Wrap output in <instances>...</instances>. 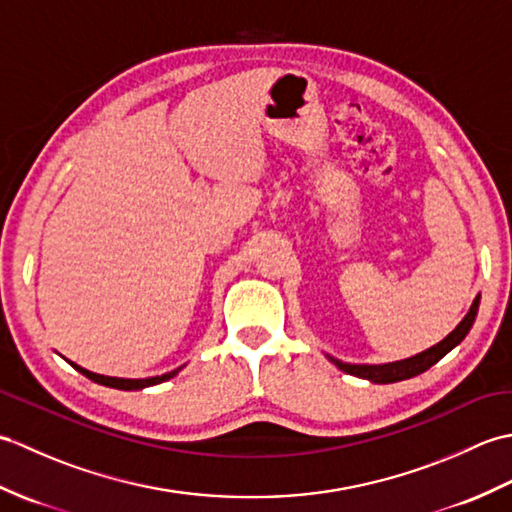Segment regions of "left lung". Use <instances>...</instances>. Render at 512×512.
<instances>
[{
    "label": "left lung",
    "mask_w": 512,
    "mask_h": 512,
    "mask_svg": "<svg viewBox=\"0 0 512 512\" xmlns=\"http://www.w3.org/2000/svg\"><path fill=\"white\" fill-rule=\"evenodd\" d=\"M477 310H480V295L473 299L469 312H466V317L458 325H455V330L451 334L444 336L440 343L429 347V350H424L416 356L402 358V361L380 363V365H365V363L361 365V363H343V361H339V358H334L330 354H325V356H328L330 361L341 369V372L356 376V378H365V380H369V383H376V385L400 383V380H407V378L427 372V369L436 365L440 358L447 356L453 347H458L466 339V334L471 332L475 317H477Z\"/></svg>",
    "instance_id": "obj_1"
}]
</instances>
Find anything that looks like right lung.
Wrapping results in <instances>:
<instances>
[{
	"label": "right lung",
	"mask_w": 512,
	"mask_h": 512,
	"mask_svg": "<svg viewBox=\"0 0 512 512\" xmlns=\"http://www.w3.org/2000/svg\"><path fill=\"white\" fill-rule=\"evenodd\" d=\"M65 361H68V358H65ZM76 372H81L83 376H88L90 380H94V383H99V385H105V387H114V389H123V391H136V389H145V387H151V385H160V383H165V380H169V378H173L176 376L180 369L184 367H178V369H171V372H167V374H162V376H149V378H118V376H103V374H94V372H90V369H85V367H81V365H76V363H72V361H68Z\"/></svg>",
	"instance_id": "right-lung-1"
}]
</instances>
